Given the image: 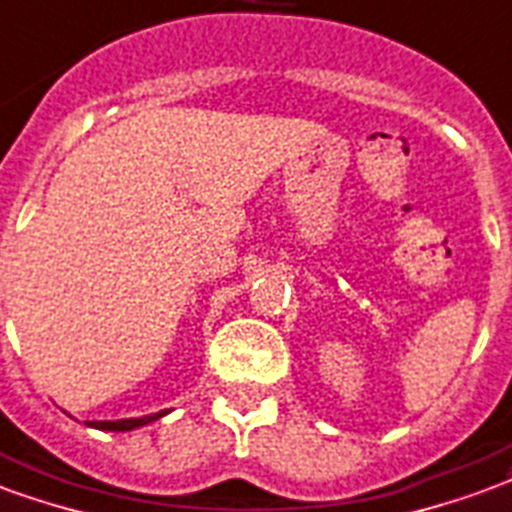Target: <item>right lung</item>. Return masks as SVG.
<instances>
[{
    "label": "right lung",
    "instance_id": "right-lung-1",
    "mask_svg": "<svg viewBox=\"0 0 512 512\" xmlns=\"http://www.w3.org/2000/svg\"><path fill=\"white\" fill-rule=\"evenodd\" d=\"M169 410H161V413H151V416H142V418H118V421H86L88 426H94V429H102V432H132V429H140V426H148L153 421H159V418L167 416Z\"/></svg>",
    "mask_w": 512,
    "mask_h": 512
}]
</instances>
